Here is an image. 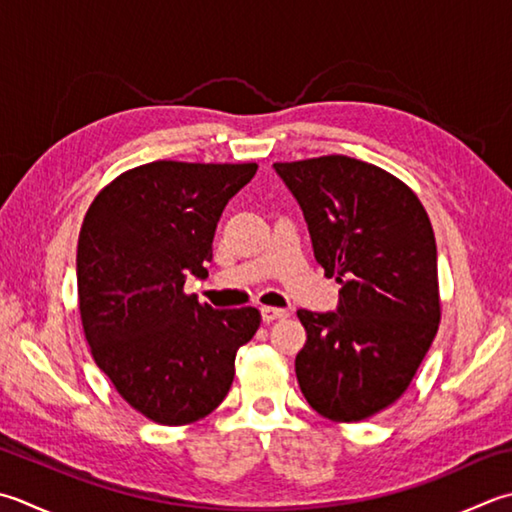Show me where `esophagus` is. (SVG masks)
I'll use <instances>...</instances> for the list:
<instances>
[{
    "mask_svg": "<svg viewBox=\"0 0 512 512\" xmlns=\"http://www.w3.org/2000/svg\"><path fill=\"white\" fill-rule=\"evenodd\" d=\"M288 313L284 308H275V306H262V319L266 324H270V322H275V319H282V317H286Z\"/></svg>",
    "mask_w": 512,
    "mask_h": 512,
    "instance_id": "obj_1",
    "label": "esophagus"
}]
</instances>
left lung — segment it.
Segmentation results:
<instances>
[{"mask_svg":"<svg viewBox=\"0 0 512 512\" xmlns=\"http://www.w3.org/2000/svg\"><path fill=\"white\" fill-rule=\"evenodd\" d=\"M302 208L317 264L335 277V313L297 310L306 344L295 373L306 402L333 422L395 404L437 335L433 226L417 195L386 170L346 155L277 162Z\"/></svg>","mask_w":512,"mask_h":512,"instance_id":"left-lung-1","label":"left lung"}]
</instances>
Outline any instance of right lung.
<instances>
[{"label":"right lung","instance_id":"1","mask_svg":"<svg viewBox=\"0 0 512 512\" xmlns=\"http://www.w3.org/2000/svg\"><path fill=\"white\" fill-rule=\"evenodd\" d=\"M257 164L150 162L95 197L77 242L79 315L95 364L126 402L184 426L224 402L259 310H217L184 293L206 275L222 210Z\"/></svg>","mask_w":512,"mask_h":512}]
</instances>
